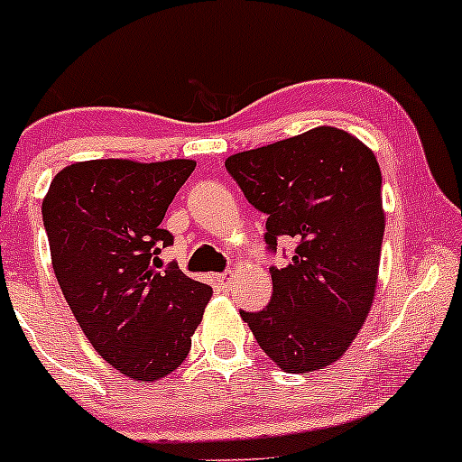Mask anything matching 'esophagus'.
Here are the masks:
<instances>
[{
  "label": "esophagus",
  "instance_id": "1",
  "mask_svg": "<svg viewBox=\"0 0 462 462\" xmlns=\"http://www.w3.org/2000/svg\"><path fill=\"white\" fill-rule=\"evenodd\" d=\"M217 282L221 283L223 288H230L232 283L236 282V273L235 270H230V273H223V274H217Z\"/></svg>",
  "mask_w": 462,
  "mask_h": 462
}]
</instances>
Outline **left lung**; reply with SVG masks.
<instances>
[{
  "mask_svg": "<svg viewBox=\"0 0 462 462\" xmlns=\"http://www.w3.org/2000/svg\"><path fill=\"white\" fill-rule=\"evenodd\" d=\"M226 167L268 217V248L277 250V236L300 241L286 268H270V304L241 318L282 371L330 366L374 306L384 236L375 153L353 134L324 125L232 153Z\"/></svg>",
  "mask_w": 462,
  "mask_h": 462,
  "instance_id": "obj_1",
  "label": "left lung"
}]
</instances>
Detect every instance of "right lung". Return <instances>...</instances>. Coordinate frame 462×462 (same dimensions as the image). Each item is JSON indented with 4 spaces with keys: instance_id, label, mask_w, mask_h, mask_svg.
Instances as JSON below:
<instances>
[{
    "instance_id": "obj_1",
    "label": "right lung",
    "mask_w": 462,
    "mask_h": 462,
    "mask_svg": "<svg viewBox=\"0 0 462 462\" xmlns=\"http://www.w3.org/2000/svg\"><path fill=\"white\" fill-rule=\"evenodd\" d=\"M197 162L100 158L64 167L42 201L55 277L91 346L120 374L153 382L188 357L212 297L176 265L167 208Z\"/></svg>"
}]
</instances>
